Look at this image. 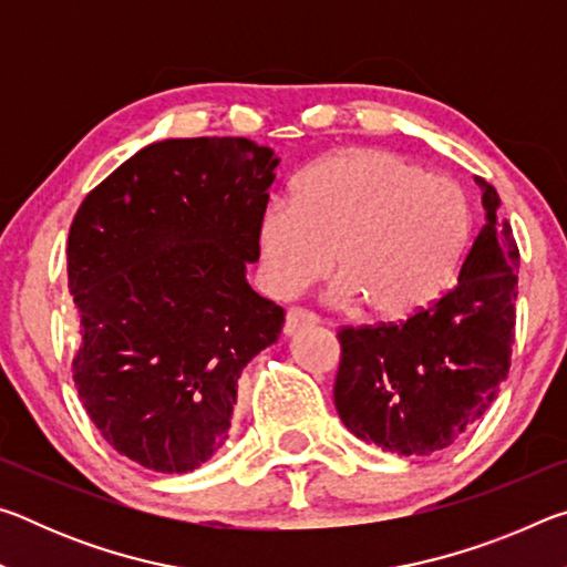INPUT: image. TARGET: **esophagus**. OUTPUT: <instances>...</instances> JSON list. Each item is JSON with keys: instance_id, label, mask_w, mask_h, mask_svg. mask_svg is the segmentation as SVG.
Masks as SVG:
<instances>
[{"instance_id": "1", "label": "esophagus", "mask_w": 567, "mask_h": 567, "mask_svg": "<svg viewBox=\"0 0 567 567\" xmlns=\"http://www.w3.org/2000/svg\"><path fill=\"white\" fill-rule=\"evenodd\" d=\"M320 320L315 318L312 312H307V310H300V307H292V310H287V315H285V334L287 338H290V334H295V332H300V330H305V328H315V324H318Z\"/></svg>"}]
</instances>
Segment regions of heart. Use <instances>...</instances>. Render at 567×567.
<instances>
[{
    "label": "heart",
    "instance_id": "heart-1",
    "mask_svg": "<svg viewBox=\"0 0 567 567\" xmlns=\"http://www.w3.org/2000/svg\"><path fill=\"white\" fill-rule=\"evenodd\" d=\"M473 235V207L455 179L427 175L388 150L334 152L302 172L292 203L257 223L267 285L295 295L330 270L340 300L402 320L445 290Z\"/></svg>",
    "mask_w": 567,
    "mask_h": 567
}]
</instances>
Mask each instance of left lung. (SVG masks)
Wrapping results in <instances>:
<instances>
[{
	"mask_svg": "<svg viewBox=\"0 0 567 567\" xmlns=\"http://www.w3.org/2000/svg\"><path fill=\"white\" fill-rule=\"evenodd\" d=\"M483 189L485 225L457 285L400 324L342 328L334 408L352 435L398 455L453 445L493 405L511 370L520 252L501 197Z\"/></svg>",
	"mask_w": 567,
	"mask_h": 567,
	"instance_id": "1",
	"label": "left lung"
}]
</instances>
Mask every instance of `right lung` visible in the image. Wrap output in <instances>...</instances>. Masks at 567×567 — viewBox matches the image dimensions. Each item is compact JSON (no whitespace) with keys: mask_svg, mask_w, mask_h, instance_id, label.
<instances>
[{"mask_svg":"<svg viewBox=\"0 0 567 567\" xmlns=\"http://www.w3.org/2000/svg\"><path fill=\"white\" fill-rule=\"evenodd\" d=\"M280 159L245 137L162 140L74 215L66 275L74 388L102 437L155 473H189L229 437L237 378L285 310L247 282Z\"/></svg>","mask_w":567,"mask_h":567,"instance_id":"right-lung-1","label":"right lung"}]
</instances>
